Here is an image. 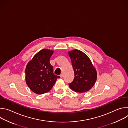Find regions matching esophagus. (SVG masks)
<instances>
[{
	"label": "esophagus",
	"mask_w": 128,
	"mask_h": 128,
	"mask_svg": "<svg viewBox=\"0 0 128 128\" xmlns=\"http://www.w3.org/2000/svg\"><path fill=\"white\" fill-rule=\"evenodd\" d=\"M60 78H63V74H61L60 75Z\"/></svg>",
	"instance_id": "esophagus-1"
}]
</instances>
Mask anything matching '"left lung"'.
<instances>
[{"label": "left lung", "instance_id": "8db88e82", "mask_svg": "<svg viewBox=\"0 0 128 128\" xmlns=\"http://www.w3.org/2000/svg\"><path fill=\"white\" fill-rule=\"evenodd\" d=\"M74 73L73 82L69 84V88L78 93L89 90L95 84L97 73L90 59L84 52L78 50L68 52Z\"/></svg>", "mask_w": 128, "mask_h": 128}]
</instances>
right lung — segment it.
<instances>
[{
    "instance_id": "1",
    "label": "right lung",
    "mask_w": 128,
    "mask_h": 128,
    "mask_svg": "<svg viewBox=\"0 0 128 128\" xmlns=\"http://www.w3.org/2000/svg\"><path fill=\"white\" fill-rule=\"evenodd\" d=\"M53 50L44 48L28 62L25 69L26 83L33 92L41 95L48 92L60 76L54 75L50 60Z\"/></svg>"
}]
</instances>
